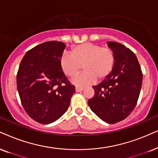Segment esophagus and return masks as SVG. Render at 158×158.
Listing matches in <instances>:
<instances>
[{
  "instance_id": "obj_1",
  "label": "esophagus",
  "mask_w": 158,
  "mask_h": 158,
  "mask_svg": "<svg viewBox=\"0 0 158 158\" xmlns=\"http://www.w3.org/2000/svg\"><path fill=\"white\" fill-rule=\"evenodd\" d=\"M76 92H77V93H79V92H81L84 90V87H76Z\"/></svg>"
}]
</instances>
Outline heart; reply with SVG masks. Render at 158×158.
I'll return each instance as SVG.
<instances>
[{
    "label": "heart",
    "mask_w": 158,
    "mask_h": 158,
    "mask_svg": "<svg viewBox=\"0 0 158 158\" xmlns=\"http://www.w3.org/2000/svg\"><path fill=\"white\" fill-rule=\"evenodd\" d=\"M114 57L108 47H101L92 43H84L73 47L71 55H64L60 59V66L68 77L73 78L79 74L81 67L84 73L73 80L77 86L90 85L103 80L112 71Z\"/></svg>",
    "instance_id": "b5f03b06"
}]
</instances>
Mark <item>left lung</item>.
I'll use <instances>...</instances> for the list:
<instances>
[{
	"instance_id": "obj_1",
	"label": "left lung",
	"mask_w": 158,
	"mask_h": 158,
	"mask_svg": "<svg viewBox=\"0 0 158 158\" xmlns=\"http://www.w3.org/2000/svg\"><path fill=\"white\" fill-rule=\"evenodd\" d=\"M114 63L111 72L98 85L93 86L94 96L89 108L100 119L109 124L123 120L136 105L143 75L136 56L122 44L107 42Z\"/></svg>"
}]
</instances>
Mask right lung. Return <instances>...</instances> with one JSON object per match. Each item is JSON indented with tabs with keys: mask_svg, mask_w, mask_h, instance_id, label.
<instances>
[{
	"mask_svg": "<svg viewBox=\"0 0 158 158\" xmlns=\"http://www.w3.org/2000/svg\"><path fill=\"white\" fill-rule=\"evenodd\" d=\"M65 48L60 41L42 43L27 51L19 65L17 87L22 105L30 117L41 124L62 117L75 93L60 66Z\"/></svg>",
	"mask_w": 158,
	"mask_h": 158,
	"instance_id": "1",
	"label": "right lung"
}]
</instances>
